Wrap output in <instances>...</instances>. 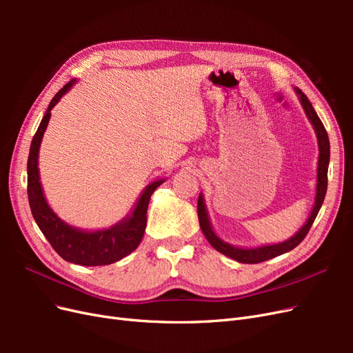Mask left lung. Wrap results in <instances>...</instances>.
<instances>
[{"label": "left lung", "mask_w": 353, "mask_h": 353, "mask_svg": "<svg viewBox=\"0 0 353 353\" xmlns=\"http://www.w3.org/2000/svg\"><path fill=\"white\" fill-rule=\"evenodd\" d=\"M296 92L299 94V99H301V103L303 105V109L309 117V121L314 125V130L316 132L318 138V145H319V160H318V184H316V196H315V205L311 212V215L307 218V222L305 225L297 231L296 236L292 239H288L287 241L279 243V244H271V245H262V248L258 249H240V248H234L231 244L223 243L221 239L216 237V234L213 232L210 222L206 213L205 203H203V197L199 196L197 201V215H199V222H200V228L205 234V237L208 241L215 248L218 252L222 254L228 256V258H232L234 261L241 262V263H261L268 259L275 258V256H280L283 253H287L293 250L296 245L301 244L303 239L306 237V234L311 230L312 223L318 215L319 209L323 206V201L325 199L327 193V172H328V162H330V140H328V134L325 131V128L319 119L316 112L314 110L311 101L307 100L306 95L296 88Z\"/></svg>", "instance_id": "left-lung-1"}]
</instances>
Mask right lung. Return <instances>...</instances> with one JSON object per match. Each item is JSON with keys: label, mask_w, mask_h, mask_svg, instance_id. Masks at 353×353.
Listing matches in <instances>:
<instances>
[{"label": "right lung", "mask_w": 353, "mask_h": 353, "mask_svg": "<svg viewBox=\"0 0 353 353\" xmlns=\"http://www.w3.org/2000/svg\"><path fill=\"white\" fill-rule=\"evenodd\" d=\"M74 79L68 82L48 104V110L38 126V131L32 138L30 152L28 157V197L29 206L34 215L35 222L39 230L44 234L46 239L63 259L83 265V266H100L110 265L113 262L121 261L125 256L132 253L138 244H140L145 225H147V208L148 201L153 194V191L163 183V179H159L156 183L148 185L143 196L138 200L137 206L132 212V216L126 218L117 225L95 232H85L77 228L69 227L63 222L54 212L47 205L44 193H42L38 172V150L41 145L42 135L46 132L48 125L51 109L59 103L63 94H66Z\"/></svg>", "instance_id": "obj_1"}]
</instances>
